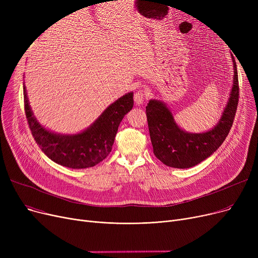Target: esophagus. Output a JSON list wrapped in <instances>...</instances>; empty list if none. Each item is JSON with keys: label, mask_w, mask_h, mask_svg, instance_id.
Returning a JSON list of instances; mask_svg holds the SVG:
<instances>
[{"label": "esophagus", "mask_w": 258, "mask_h": 258, "mask_svg": "<svg viewBox=\"0 0 258 258\" xmlns=\"http://www.w3.org/2000/svg\"><path fill=\"white\" fill-rule=\"evenodd\" d=\"M145 95H146V92L144 90H138L136 93L134 94V100H135V102H136L137 105H140L143 103Z\"/></svg>", "instance_id": "34e87169"}]
</instances>
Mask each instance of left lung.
<instances>
[{
  "instance_id": "left-lung-1",
  "label": "left lung",
  "mask_w": 258,
  "mask_h": 258,
  "mask_svg": "<svg viewBox=\"0 0 258 258\" xmlns=\"http://www.w3.org/2000/svg\"><path fill=\"white\" fill-rule=\"evenodd\" d=\"M233 85L221 119L212 130L191 134L181 130L171 112L162 101L152 99L146 106V117L155 156L165 165L189 168L210 157L222 145L231 130L238 104V75L234 56Z\"/></svg>"
}]
</instances>
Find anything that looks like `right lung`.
I'll return each mask as SVG.
<instances>
[{"label":"right lung","mask_w":258,"mask_h":258,"mask_svg":"<svg viewBox=\"0 0 258 258\" xmlns=\"http://www.w3.org/2000/svg\"><path fill=\"white\" fill-rule=\"evenodd\" d=\"M25 114L32 136L43 153L55 163L69 168H88L100 163L112 151L118 126L134 105L133 92L106 107L86 131L60 135L46 130L33 116L24 86Z\"/></svg>","instance_id":"right-lung-1"}]
</instances>
